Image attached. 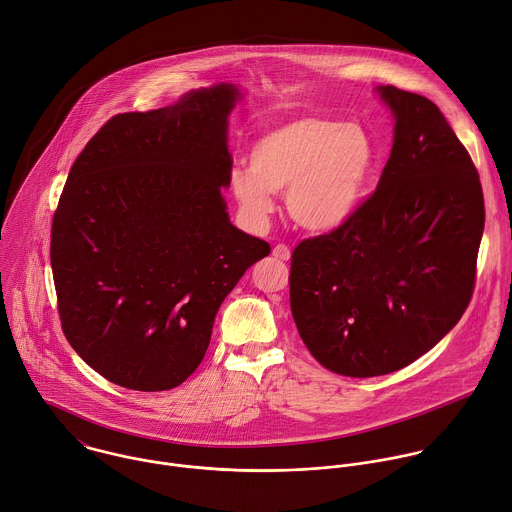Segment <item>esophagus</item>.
<instances>
[{
	"label": "esophagus",
	"instance_id": "esophagus-1",
	"mask_svg": "<svg viewBox=\"0 0 512 512\" xmlns=\"http://www.w3.org/2000/svg\"><path fill=\"white\" fill-rule=\"evenodd\" d=\"M273 257L281 259V261H289L291 259V251L287 245H275L273 247Z\"/></svg>",
	"mask_w": 512,
	"mask_h": 512
}]
</instances>
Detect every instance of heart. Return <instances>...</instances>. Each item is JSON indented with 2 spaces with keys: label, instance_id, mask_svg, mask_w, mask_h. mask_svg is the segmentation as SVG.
I'll list each match as a JSON object with an SVG mask.
<instances>
[{
  "label": "heart",
  "instance_id": "b5f03b06",
  "mask_svg": "<svg viewBox=\"0 0 512 512\" xmlns=\"http://www.w3.org/2000/svg\"><path fill=\"white\" fill-rule=\"evenodd\" d=\"M378 152L360 122L303 114L265 130L249 150V168H233L229 189L245 219L263 227L285 193L291 219L325 233L344 227L362 209Z\"/></svg>",
  "mask_w": 512,
  "mask_h": 512
}]
</instances>
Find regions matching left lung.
I'll use <instances>...</instances> for the list:
<instances>
[{"mask_svg": "<svg viewBox=\"0 0 512 512\" xmlns=\"http://www.w3.org/2000/svg\"><path fill=\"white\" fill-rule=\"evenodd\" d=\"M394 144L352 221L291 257L297 331L327 370L374 378L416 362L458 323L474 289L484 199L470 154L428 98L378 86Z\"/></svg>", "mask_w": 512, "mask_h": 512, "instance_id": "8db88e82", "label": "left lung"}]
</instances>
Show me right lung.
<instances>
[{"label":"right lung","mask_w":512,"mask_h":512,"mask_svg":"<svg viewBox=\"0 0 512 512\" xmlns=\"http://www.w3.org/2000/svg\"><path fill=\"white\" fill-rule=\"evenodd\" d=\"M237 84L110 118L86 144L52 225L62 329L108 382L138 392L183 384L215 315L269 243L227 213L229 116Z\"/></svg>","instance_id":"right-lung-1"}]
</instances>
